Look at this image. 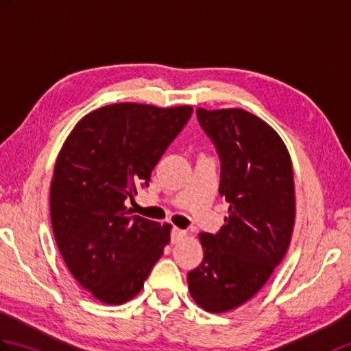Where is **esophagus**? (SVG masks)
Here are the masks:
<instances>
[{
	"mask_svg": "<svg viewBox=\"0 0 351 351\" xmlns=\"http://www.w3.org/2000/svg\"><path fill=\"white\" fill-rule=\"evenodd\" d=\"M185 236H186L185 230H181V229H178V227H173V230H172V242L173 243L181 242L185 238Z\"/></svg>",
	"mask_w": 351,
	"mask_h": 351,
	"instance_id": "1",
	"label": "esophagus"
}]
</instances>
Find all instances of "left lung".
Returning a JSON list of instances; mask_svg holds the SVG:
<instances>
[{"instance_id":"8db88e82","label":"left lung","mask_w":351,"mask_h":351,"mask_svg":"<svg viewBox=\"0 0 351 351\" xmlns=\"http://www.w3.org/2000/svg\"><path fill=\"white\" fill-rule=\"evenodd\" d=\"M195 112L217 146L219 194L230 206L217 234H199L203 262L189 274V290L200 308L217 314L248 302L286 256L295 181L287 146L267 122L238 108Z\"/></svg>"}]
</instances>
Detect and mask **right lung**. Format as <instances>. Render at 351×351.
<instances>
[{
  "label": "right lung",
  "mask_w": 351,
  "mask_h": 351,
  "mask_svg": "<svg viewBox=\"0 0 351 351\" xmlns=\"http://www.w3.org/2000/svg\"><path fill=\"white\" fill-rule=\"evenodd\" d=\"M193 113L191 106L119 103L89 112L65 138L51 182L56 245L75 280L108 305L137 296L172 224L132 217L125 200Z\"/></svg>",
  "instance_id": "add662e5"
}]
</instances>
